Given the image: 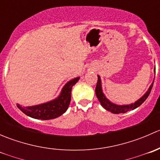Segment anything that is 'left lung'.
<instances>
[{"instance_id":"1","label":"left lung","mask_w":160,"mask_h":160,"mask_svg":"<svg viewBox=\"0 0 160 160\" xmlns=\"http://www.w3.org/2000/svg\"><path fill=\"white\" fill-rule=\"evenodd\" d=\"M154 72L156 73V68L154 69ZM98 83H97L96 89H95V93L97 95V98H98V101L101 103V106L104 108V109H106L107 111H111L113 114H121V113H125L127 111L130 110H134V109L137 108L138 107H139L143 102L146 100V98L149 97L150 92H151L152 88L153 83H154V80L153 79V81L152 83V84L150 85L149 89L147 90V91L138 100H137L136 101H135L134 103L129 104H114V103L111 102V101H109L106 96L104 95V92H103L102 89V83H101V77L99 75H98Z\"/></svg>"}]
</instances>
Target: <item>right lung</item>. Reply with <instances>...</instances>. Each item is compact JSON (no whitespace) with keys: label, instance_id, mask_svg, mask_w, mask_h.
<instances>
[{"label":"right lung","instance_id":"add662e5","mask_svg":"<svg viewBox=\"0 0 160 160\" xmlns=\"http://www.w3.org/2000/svg\"><path fill=\"white\" fill-rule=\"evenodd\" d=\"M80 77H76L67 82L61 90L57 98L42 104L33 106H21L17 104V107L24 114L32 118L49 120L56 118L67 111L71 100V90L73 85L78 82Z\"/></svg>","mask_w":160,"mask_h":160}]
</instances>
